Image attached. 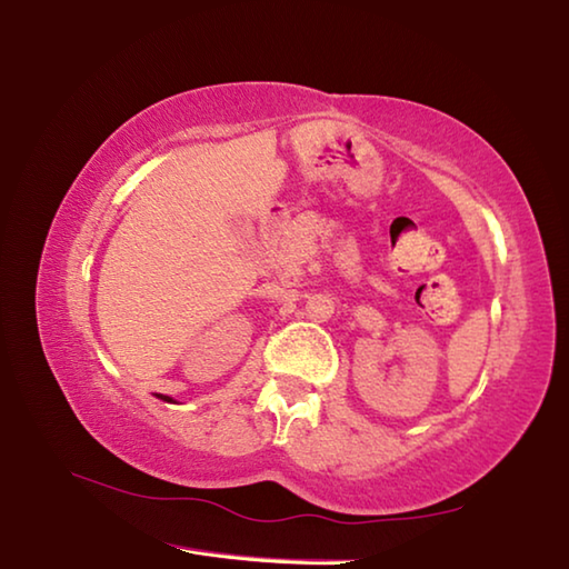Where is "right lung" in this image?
Listing matches in <instances>:
<instances>
[{"instance_id":"1","label":"right lung","mask_w":569,"mask_h":569,"mask_svg":"<svg viewBox=\"0 0 569 569\" xmlns=\"http://www.w3.org/2000/svg\"><path fill=\"white\" fill-rule=\"evenodd\" d=\"M158 397H160V399H162V401H172V399H170V397H162V393H158Z\"/></svg>"}]
</instances>
